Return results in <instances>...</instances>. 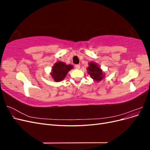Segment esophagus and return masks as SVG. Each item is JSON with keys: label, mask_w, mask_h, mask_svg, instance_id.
Here are the masks:
<instances>
[{"label": "esophagus", "mask_w": 150, "mask_h": 150, "mask_svg": "<svg viewBox=\"0 0 150 150\" xmlns=\"http://www.w3.org/2000/svg\"><path fill=\"white\" fill-rule=\"evenodd\" d=\"M75 68L76 69H80V65H79V64L75 65Z\"/></svg>", "instance_id": "34e87169"}]
</instances>
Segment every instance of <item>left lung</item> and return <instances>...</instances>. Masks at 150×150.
Returning <instances> with one entry per match:
<instances>
[{
	"instance_id": "obj_1",
	"label": "left lung",
	"mask_w": 150,
	"mask_h": 150,
	"mask_svg": "<svg viewBox=\"0 0 150 150\" xmlns=\"http://www.w3.org/2000/svg\"><path fill=\"white\" fill-rule=\"evenodd\" d=\"M89 66L87 68L88 73L89 74L93 80L96 82H99L105 76V73L101 69L97 63L94 62H90L88 63Z\"/></svg>"
}]
</instances>
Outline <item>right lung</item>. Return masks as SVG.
I'll list each match as a JSON object with an SVG mask.
<instances>
[{
	"mask_svg": "<svg viewBox=\"0 0 150 150\" xmlns=\"http://www.w3.org/2000/svg\"><path fill=\"white\" fill-rule=\"evenodd\" d=\"M72 68H73V66L71 64L67 65L64 62L58 61L52 66L50 74L54 81L60 82L66 78L68 72L71 70Z\"/></svg>",
	"mask_w": 150,
	"mask_h": 150,
	"instance_id": "right-lung-1",
	"label": "right lung"
}]
</instances>
